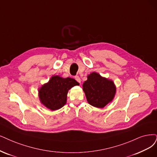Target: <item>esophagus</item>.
Segmentation results:
<instances>
[{
	"label": "esophagus",
	"instance_id": "esophagus-1",
	"mask_svg": "<svg viewBox=\"0 0 157 157\" xmlns=\"http://www.w3.org/2000/svg\"><path fill=\"white\" fill-rule=\"evenodd\" d=\"M74 79L77 81V82H78V83H81V79H80V78L78 76V75H75V76L74 77Z\"/></svg>",
	"mask_w": 157,
	"mask_h": 157
}]
</instances>
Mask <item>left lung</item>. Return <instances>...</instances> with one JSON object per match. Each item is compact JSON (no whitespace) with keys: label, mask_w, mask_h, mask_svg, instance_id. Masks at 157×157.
Returning a JSON list of instances; mask_svg holds the SVG:
<instances>
[{"label":"left lung","mask_w":157,"mask_h":157,"mask_svg":"<svg viewBox=\"0 0 157 157\" xmlns=\"http://www.w3.org/2000/svg\"><path fill=\"white\" fill-rule=\"evenodd\" d=\"M83 89L86 100L91 105L103 108L114 97L116 87L113 81L92 72L83 84Z\"/></svg>","instance_id":"1"}]
</instances>
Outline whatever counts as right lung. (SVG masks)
<instances>
[{"label":"right lung","instance_id":"obj_1","mask_svg":"<svg viewBox=\"0 0 157 157\" xmlns=\"http://www.w3.org/2000/svg\"><path fill=\"white\" fill-rule=\"evenodd\" d=\"M79 83L73 78L52 76L39 90L40 101L48 109L55 111L65 105L69 89Z\"/></svg>","mask_w":157,"mask_h":157}]
</instances>
